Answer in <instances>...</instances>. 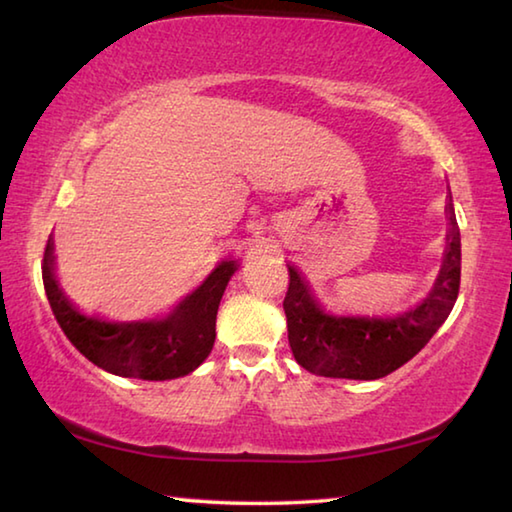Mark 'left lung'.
<instances>
[{"instance_id":"left-lung-1","label":"left lung","mask_w":512,"mask_h":512,"mask_svg":"<svg viewBox=\"0 0 512 512\" xmlns=\"http://www.w3.org/2000/svg\"><path fill=\"white\" fill-rule=\"evenodd\" d=\"M445 210L449 232L436 284L418 307L395 318L327 314L302 275L289 266L284 314L291 352L302 368L323 377L379 379L411 361L429 343L447 320L461 287V232L452 196Z\"/></svg>"}]
</instances>
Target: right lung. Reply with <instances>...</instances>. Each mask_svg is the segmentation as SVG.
I'll return each mask as SVG.
<instances>
[{"instance_id":"1","label":"right lung","mask_w":512,"mask_h":512,"mask_svg":"<svg viewBox=\"0 0 512 512\" xmlns=\"http://www.w3.org/2000/svg\"><path fill=\"white\" fill-rule=\"evenodd\" d=\"M237 266L225 259L169 316L137 323H108L81 314L58 287L51 237L42 259V282L60 329L85 359L119 377L164 381L189 375L212 352L216 311Z\"/></svg>"}]
</instances>
